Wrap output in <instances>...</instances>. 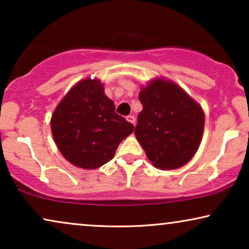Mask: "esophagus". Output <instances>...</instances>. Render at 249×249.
<instances>
[{"label":"esophagus","instance_id":"obj_1","mask_svg":"<svg viewBox=\"0 0 249 249\" xmlns=\"http://www.w3.org/2000/svg\"><path fill=\"white\" fill-rule=\"evenodd\" d=\"M127 121H129V122H130V124H132L134 125L136 124V118L134 117V115H128Z\"/></svg>","mask_w":249,"mask_h":249}]
</instances>
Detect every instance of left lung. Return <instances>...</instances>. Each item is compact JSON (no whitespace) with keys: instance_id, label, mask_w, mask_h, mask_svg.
<instances>
[{"instance_id":"obj_1","label":"left lung","mask_w":249,"mask_h":249,"mask_svg":"<svg viewBox=\"0 0 249 249\" xmlns=\"http://www.w3.org/2000/svg\"><path fill=\"white\" fill-rule=\"evenodd\" d=\"M135 135L155 168L173 170L188 163L202 141L204 112L181 87L154 79L139 93Z\"/></svg>"}]
</instances>
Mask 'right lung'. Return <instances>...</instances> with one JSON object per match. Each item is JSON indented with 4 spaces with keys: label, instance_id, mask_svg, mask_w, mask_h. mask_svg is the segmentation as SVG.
Instances as JSON below:
<instances>
[{
    "label": "right lung",
    "instance_id": "add662e5",
    "mask_svg": "<svg viewBox=\"0 0 249 249\" xmlns=\"http://www.w3.org/2000/svg\"><path fill=\"white\" fill-rule=\"evenodd\" d=\"M54 142L73 165L96 169L111 161L134 124L115 113L114 103L98 79H84L71 88L51 119Z\"/></svg>",
    "mask_w": 249,
    "mask_h": 249
}]
</instances>
